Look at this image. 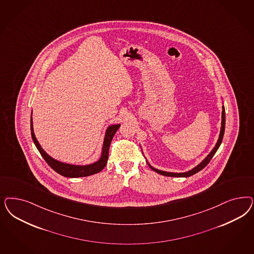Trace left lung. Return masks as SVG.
I'll return each mask as SVG.
<instances>
[{"mask_svg":"<svg viewBox=\"0 0 254 254\" xmlns=\"http://www.w3.org/2000/svg\"><path fill=\"white\" fill-rule=\"evenodd\" d=\"M224 130H225V109H224V106L222 105V111H221V131H220V135H219V138L218 141L215 145V147H213L212 150L207 154V156L205 157V159L200 163V164H197L196 166H194L193 168H191L190 170L186 171V172H167V171H164V170H160V169H157L155 167H153L152 165H150L149 163L147 162V159H146V162L148 164V166L150 167V169H152L153 171H155L156 173L160 174V175H163V176H166V177H177V178H188L190 177L194 174H196L197 172L201 171L203 168H205L206 166V164H208L210 162V160L212 159L213 156L216 153V151L218 150V148L221 146V142H222V138H223V134H224ZM141 146V145H140ZM142 150V153H143V149L141 148ZM145 157V155H144Z\"/></svg>","mask_w":254,"mask_h":254,"instance_id":"1","label":"left lung"}]
</instances>
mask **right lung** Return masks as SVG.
<instances>
[{"label": "right lung", "mask_w": 254, "mask_h": 254, "mask_svg": "<svg viewBox=\"0 0 254 254\" xmlns=\"http://www.w3.org/2000/svg\"><path fill=\"white\" fill-rule=\"evenodd\" d=\"M32 116H33V110H32ZM31 116V133H32V138L33 140V143L35 147H37L38 151L40 152L42 157L44 160L48 163L49 166L56 171L58 174L66 177V178H81V177H88L94 174L101 172L105 166L107 164V159H108V152H109V146L110 143L113 139L116 131L119 130L121 124H110L106 130L105 137H104V142H103V147H102V153L101 157L98 160L92 164H73L61 162L57 159H54L53 157L48 154L41 147L39 144L38 140L36 139L35 134L33 132V117Z\"/></svg>", "instance_id": "1"}]
</instances>
